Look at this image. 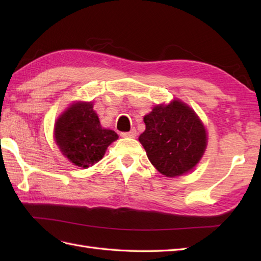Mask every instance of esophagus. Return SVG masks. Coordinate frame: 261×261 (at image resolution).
<instances>
[{
  "mask_svg": "<svg viewBox=\"0 0 261 261\" xmlns=\"http://www.w3.org/2000/svg\"><path fill=\"white\" fill-rule=\"evenodd\" d=\"M120 136L123 137V138H135L137 136V130L132 129L129 132H121Z\"/></svg>",
  "mask_w": 261,
  "mask_h": 261,
  "instance_id": "34e87169",
  "label": "esophagus"
}]
</instances>
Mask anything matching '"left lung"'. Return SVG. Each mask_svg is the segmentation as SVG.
Returning <instances> with one entry per match:
<instances>
[{
  "mask_svg": "<svg viewBox=\"0 0 261 261\" xmlns=\"http://www.w3.org/2000/svg\"><path fill=\"white\" fill-rule=\"evenodd\" d=\"M139 137L150 163L167 177L185 174L195 166L206 147V132L195 112L180 101L157 105L143 119Z\"/></svg>",
  "mask_w": 261,
  "mask_h": 261,
  "instance_id": "left-lung-1",
  "label": "left lung"
}]
</instances>
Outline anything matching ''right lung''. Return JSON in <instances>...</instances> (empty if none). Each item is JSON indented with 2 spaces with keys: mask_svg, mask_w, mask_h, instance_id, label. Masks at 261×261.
Segmentation results:
<instances>
[{
  "mask_svg": "<svg viewBox=\"0 0 261 261\" xmlns=\"http://www.w3.org/2000/svg\"><path fill=\"white\" fill-rule=\"evenodd\" d=\"M55 139L64 156L79 167L87 168L103 158L118 135L103 129L92 103H77L58 119Z\"/></svg>",
  "mask_w": 261,
  "mask_h": 261,
  "instance_id": "right-lung-1",
  "label": "right lung"
}]
</instances>
